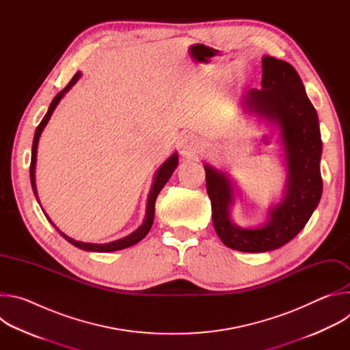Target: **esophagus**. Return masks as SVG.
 I'll list each match as a JSON object with an SVG mask.
<instances>
[{
  "instance_id": "1",
  "label": "esophagus",
  "mask_w": 350,
  "mask_h": 350,
  "mask_svg": "<svg viewBox=\"0 0 350 350\" xmlns=\"http://www.w3.org/2000/svg\"><path fill=\"white\" fill-rule=\"evenodd\" d=\"M201 141L198 139L196 135L193 134H184L180 138V152L183 155H193L198 154L199 149H201Z\"/></svg>"
}]
</instances>
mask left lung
<instances>
[{
  "instance_id": "8db88e82",
  "label": "left lung",
  "mask_w": 350,
  "mask_h": 350,
  "mask_svg": "<svg viewBox=\"0 0 350 350\" xmlns=\"http://www.w3.org/2000/svg\"><path fill=\"white\" fill-rule=\"evenodd\" d=\"M262 68V90H249L242 98V107L280 127L288 174L284 198L269 211V219L262 226L238 227L230 219L234 202L230 178L208 163L204 166L212 221L219 238L235 251L255 254L274 251L296 237L309 221L323 192L319 116L305 85L285 61L266 55Z\"/></svg>"
}]
</instances>
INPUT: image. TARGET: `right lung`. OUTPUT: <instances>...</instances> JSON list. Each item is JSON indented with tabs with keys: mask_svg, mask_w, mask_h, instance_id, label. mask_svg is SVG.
<instances>
[{
	"mask_svg": "<svg viewBox=\"0 0 350 350\" xmlns=\"http://www.w3.org/2000/svg\"><path fill=\"white\" fill-rule=\"evenodd\" d=\"M81 77V73L77 72L72 80L69 81V84L62 90L59 91L55 98L53 99L51 105H49L48 108V112L45 113V116L42 118L41 123L37 126L36 129V133H34V138H33V146H31V162H30V181H31V188H33V192L37 198L38 201V196H37V188H36V161H37V146H38V139H40V135L44 130V127L46 126L49 118H51L53 112L55 111V108L58 107L59 101L64 98V95L77 83V80ZM178 165V157L177 154L174 152L157 172L155 174V178H154V184L151 187V191H149V195H148V201H146V212H145V219L142 221V224L131 234H129L127 237L124 238H120V239H116L113 242H108V243H88V242H81V241H75L73 238L68 237L66 234H64L58 227H55V224L51 221V219H49L46 215V219L49 220V223H51L57 231L68 241L70 242L72 245L83 249V251H90V252H113V251H120V249H124V247H129V246H133L135 245L137 242H139L148 232L149 230H151L152 227V223H154V217H155V201L158 198V193L161 192V189L165 187V184L169 181L170 176L173 174V172L176 170ZM40 204V201H38Z\"/></svg>",
	"mask_w": 350,
	"mask_h": 350,
	"instance_id": "add662e5",
	"label": "right lung"
}]
</instances>
